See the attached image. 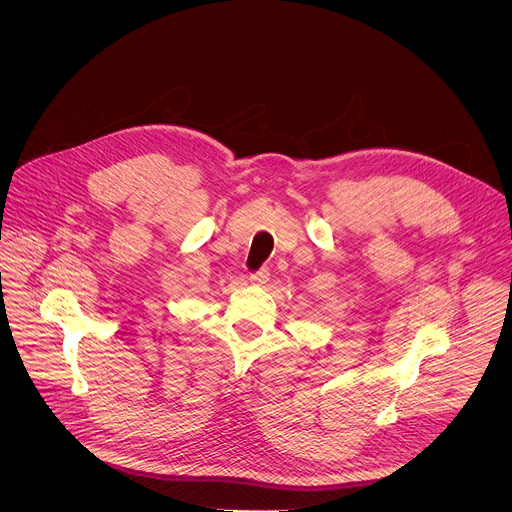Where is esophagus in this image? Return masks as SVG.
Wrapping results in <instances>:
<instances>
[{"label": "esophagus", "mask_w": 512, "mask_h": 512, "mask_svg": "<svg viewBox=\"0 0 512 512\" xmlns=\"http://www.w3.org/2000/svg\"><path fill=\"white\" fill-rule=\"evenodd\" d=\"M251 283H257V285H263V283H267L269 281V269L267 267H261L259 271H255V273H251Z\"/></svg>", "instance_id": "1"}]
</instances>
